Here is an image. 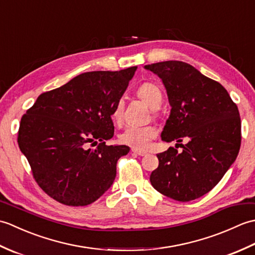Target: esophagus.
I'll list each match as a JSON object with an SVG mask.
<instances>
[{
    "mask_svg": "<svg viewBox=\"0 0 255 255\" xmlns=\"http://www.w3.org/2000/svg\"><path fill=\"white\" fill-rule=\"evenodd\" d=\"M133 153H136V154H138V155H141V156H143V155H147V152H145V151H143V150H138V149H132L131 150Z\"/></svg>",
    "mask_w": 255,
    "mask_h": 255,
    "instance_id": "esophagus-1",
    "label": "esophagus"
}]
</instances>
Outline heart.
<instances>
[{
	"label": "heart",
	"instance_id": "b5f03b06",
	"mask_svg": "<svg viewBox=\"0 0 255 255\" xmlns=\"http://www.w3.org/2000/svg\"><path fill=\"white\" fill-rule=\"evenodd\" d=\"M138 96L145 104L155 110L162 103V92L158 85L151 82L142 83L137 91ZM124 103L118 101L112 114V117L115 122H119L123 117ZM156 134L155 129L151 126H128L119 136V140L125 144L130 145L132 148L142 149L149 144Z\"/></svg>",
	"mask_w": 255,
	"mask_h": 255
}]
</instances>
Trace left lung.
<instances>
[{"mask_svg":"<svg viewBox=\"0 0 255 255\" xmlns=\"http://www.w3.org/2000/svg\"><path fill=\"white\" fill-rule=\"evenodd\" d=\"M162 80L171 106L161 139L181 144L158 155L150 182L159 193L189 202L211 191L236 161L241 119L228 92L217 81L183 61L144 66ZM188 140L186 145L180 142Z\"/></svg>","mask_w":255,"mask_h":255,"instance_id":"obj_1","label":"left lung"}]
</instances>
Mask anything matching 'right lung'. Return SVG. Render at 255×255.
I'll return each instance as SVG.
<instances>
[{
    "label": "right lung",
    "instance_id": "obj_1",
    "mask_svg": "<svg viewBox=\"0 0 255 255\" xmlns=\"http://www.w3.org/2000/svg\"><path fill=\"white\" fill-rule=\"evenodd\" d=\"M137 67L121 71L85 72L42 93L21 117L17 142L42 191L68 206L99 199L116 177L127 145H107L112 114ZM101 143L88 149L90 142Z\"/></svg>",
    "mask_w": 255,
    "mask_h": 255
}]
</instances>
